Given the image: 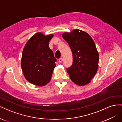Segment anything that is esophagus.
Segmentation results:
<instances>
[{
	"instance_id": "esophagus-1",
	"label": "esophagus",
	"mask_w": 122,
	"mask_h": 122,
	"mask_svg": "<svg viewBox=\"0 0 122 122\" xmlns=\"http://www.w3.org/2000/svg\"><path fill=\"white\" fill-rule=\"evenodd\" d=\"M62 61V58H60V59H59V61H58V62H60V63H61V62Z\"/></svg>"
}]
</instances>
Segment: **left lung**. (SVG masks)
I'll use <instances>...</instances> for the list:
<instances>
[{
    "label": "left lung",
    "mask_w": 122,
    "mask_h": 122,
    "mask_svg": "<svg viewBox=\"0 0 122 122\" xmlns=\"http://www.w3.org/2000/svg\"><path fill=\"white\" fill-rule=\"evenodd\" d=\"M62 36L73 53V62L67 71L72 81L79 86L91 82L98 69L99 55L95 42L87 32L78 29L66 32Z\"/></svg>",
    "instance_id": "1"
}]
</instances>
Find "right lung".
Here are the masks:
<instances>
[{"mask_svg": "<svg viewBox=\"0 0 122 122\" xmlns=\"http://www.w3.org/2000/svg\"><path fill=\"white\" fill-rule=\"evenodd\" d=\"M53 36V34L36 33L28 40L23 50L21 66L24 76L36 86H43L48 83L56 67V60L49 47Z\"/></svg>", "mask_w": 122, "mask_h": 122, "instance_id": "right-lung-1", "label": "right lung"}]
</instances>
